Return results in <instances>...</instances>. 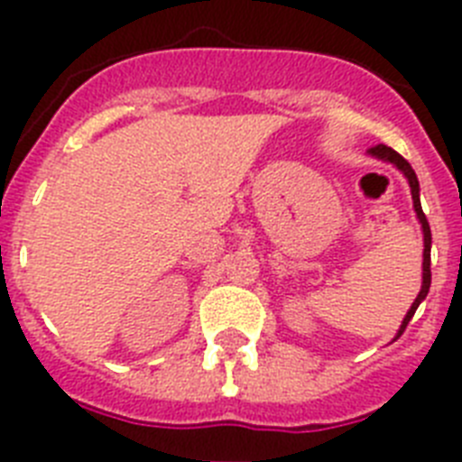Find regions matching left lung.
Wrapping results in <instances>:
<instances>
[{"instance_id": "obj_1", "label": "left lung", "mask_w": 462, "mask_h": 462, "mask_svg": "<svg viewBox=\"0 0 462 462\" xmlns=\"http://www.w3.org/2000/svg\"><path fill=\"white\" fill-rule=\"evenodd\" d=\"M370 154H374L377 159H383V162H391V164L398 166L402 173H405V178L410 180V187H411V201H414V210H416V217H419V222H421L423 226V284H421V291H419V296H416V300L411 303L410 312H407L405 321H402V326H400L398 330V337L402 336V330L407 328V324H410V319L414 317L416 308H419V303H421L423 298L428 296V289H430V224H428L426 215H423L421 210V199H419V180H416V173L414 169L410 166V162H407L405 157H400L398 152H395L393 148H386V145H374V148H370Z\"/></svg>"}]
</instances>
